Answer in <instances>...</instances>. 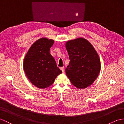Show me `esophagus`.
Returning <instances> with one entry per match:
<instances>
[{
  "label": "esophagus",
  "instance_id": "34e87169",
  "mask_svg": "<svg viewBox=\"0 0 124 124\" xmlns=\"http://www.w3.org/2000/svg\"><path fill=\"white\" fill-rule=\"evenodd\" d=\"M60 69L62 70V71L63 72H64V67H61V68H60Z\"/></svg>",
  "mask_w": 124,
  "mask_h": 124
}]
</instances>
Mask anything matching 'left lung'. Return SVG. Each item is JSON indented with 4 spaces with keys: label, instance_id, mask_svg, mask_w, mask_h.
Listing matches in <instances>:
<instances>
[{
    "label": "left lung",
    "instance_id": "8db88e82",
    "mask_svg": "<svg viewBox=\"0 0 124 124\" xmlns=\"http://www.w3.org/2000/svg\"><path fill=\"white\" fill-rule=\"evenodd\" d=\"M65 47L70 60L65 69L67 76L76 87H87L96 80L101 68L96 51L83 38L67 41Z\"/></svg>",
    "mask_w": 124,
    "mask_h": 124
}]
</instances>
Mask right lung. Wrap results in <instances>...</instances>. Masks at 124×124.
I'll list each match as a JSON object with an SVG mask.
<instances>
[{
    "instance_id": "obj_1",
    "label": "right lung",
    "mask_w": 124,
    "mask_h": 124,
    "mask_svg": "<svg viewBox=\"0 0 124 124\" xmlns=\"http://www.w3.org/2000/svg\"><path fill=\"white\" fill-rule=\"evenodd\" d=\"M54 40L42 38L29 49L24 58L23 67L26 75L33 85L39 88L48 87L62 72L50 54Z\"/></svg>"
}]
</instances>
